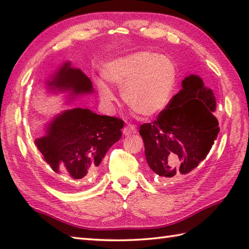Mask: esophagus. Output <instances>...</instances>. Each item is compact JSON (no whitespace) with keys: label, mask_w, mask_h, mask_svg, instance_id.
Here are the masks:
<instances>
[{"label":"esophagus","mask_w":249,"mask_h":249,"mask_svg":"<svg viewBox=\"0 0 249 249\" xmlns=\"http://www.w3.org/2000/svg\"><path fill=\"white\" fill-rule=\"evenodd\" d=\"M137 128L134 125H127L124 127L123 129V135L124 136H130V135H135L137 134Z\"/></svg>","instance_id":"esophagus-1"}]
</instances>
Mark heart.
Returning <instances> with one entry per match:
<instances>
[{"label":"heart","mask_w":249,"mask_h":249,"mask_svg":"<svg viewBox=\"0 0 249 249\" xmlns=\"http://www.w3.org/2000/svg\"><path fill=\"white\" fill-rule=\"evenodd\" d=\"M108 83L118 87L125 104L143 117L162 111L169 103L177 80V67L171 57L139 51L108 61L102 69ZM101 100L110 104L114 94L104 80L96 79Z\"/></svg>","instance_id":"b5f03b06"}]
</instances>
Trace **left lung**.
Wrapping results in <instances>:
<instances>
[{
    "instance_id": "1",
    "label": "left lung",
    "mask_w": 249,
    "mask_h": 249,
    "mask_svg": "<svg viewBox=\"0 0 249 249\" xmlns=\"http://www.w3.org/2000/svg\"><path fill=\"white\" fill-rule=\"evenodd\" d=\"M181 86L157 120L142 124L139 131L148 166L165 180L193 171L209 154L219 132L213 115V91L198 75H189Z\"/></svg>"
}]
</instances>
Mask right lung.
Segmentation results:
<instances>
[{"label":"right lung","instance_id":"add662e5","mask_svg":"<svg viewBox=\"0 0 249 249\" xmlns=\"http://www.w3.org/2000/svg\"><path fill=\"white\" fill-rule=\"evenodd\" d=\"M51 92H68L69 100L93 93L90 78L68 61L46 82ZM124 122L100 115L90 109H67L46 125L45 135L35 140L50 173L58 184L74 188L75 183L93 176L107 151L122 137Z\"/></svg>","mask_w":249,"mask_h":249}]
</instances>
